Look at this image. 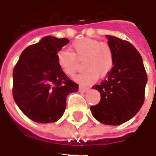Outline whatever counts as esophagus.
Segmentation results:
<instances>
[{
	"mask_svg": "<svg viewBox=\"0 0 156 156\" xmlns=\"http://www.w3.org/2000/svg\"><path fill=\"white\" fill-rule=\"evenodd\" d=\"M88 88H86V87H83V86H80L79 87V91L80 93H86V92L88 91Z\"/></svg>",
	"mask_w": 156,
	"mask_h": 156,
	"instance_id": "obj_1",
	"label": "esophagus"
}]
</instances>
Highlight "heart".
<instances>
[{
  "mask_svg": "<svg viewBox=\"0 0 156 156\" xmlns=\"http://www.w3.org/2000/svg\"><path fill=\"white\" fill-rule=\"evenodd\" d=\"M72 51L62 49L57 54V62L65 74L73 77L78 68V61H83L82 67L84 69L76 76L74 80L82 84H90L98 78H104L111 71L114 66V52L106 42L84 38L72 44Z\"/></svg>",
  "mask_w": 156,
  "mask_h": 156,
  "instance_id": "b5f03b06",
  "label": "heart"
}]
</instances>
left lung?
Returning <instances> with one entry per match:
<instances>
[{
	"instance_id": "left-lung-1",
	"label": "left lung",
	"mask_w": 156,
	"mask_h": 156,
	"mask_svg": "<svg viewBox=\"0 0 156 156\" xmlns=\"http://www.w3.org/2000/svg\"><path fill=\"white\" fill-rule=\"evenodd\" d=\"M106 37L114 52V67L101 84L93 87L101 99L90 110L102 124L119 125L131 119L144 104L147 74L133 45L114 36Z\"/></svg>"
}]
</instances>
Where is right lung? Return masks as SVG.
<instances>
[{"mask_svg":"<svg viewBox=\"0 0 156 156\" xmlns=\"http://www.w3.org/2000/svg\"><path fill=\"white\" fill-rule=\"evenodd\" d=\"M69 40L47 36L22 51L13 70V98L24 115L41 124L63 115L69 94L78 85L62 71L57 54Z\"/></svg>","mask_w":156,"mask_h":156,"instance_id":"1","label":"right lung"}]
</instances>
